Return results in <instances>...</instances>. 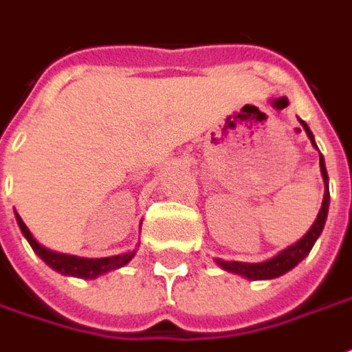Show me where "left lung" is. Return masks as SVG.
<instances>
[{
  "instance_id": "1",
  "label": "left lung",
  "mask_w": 352,
  "mask_h": 352,
  "mask_svg": "<svg viewBox=\"0 0 352 352\" xmlns=\"http://www.w3.org/2000/svg\"><path fill=\"white\" fill-rule=\"evenodd\" d=\"M301 125L303 129L309 135V139L313 142V146H316L314 142V137L309 129V125L305 124L301 120ZM320 171L322 177H324V184H326V190H324V200H322V208L318 211V217L314 221V225L309 228V232L296 242L294 245H289L286 250L272 257L269 261L265 263H238V261H223V259H217L219 267H223L225 270H230V272H236V274H242L245 278L250 280H270L276 278V276H282L286 274L287 270H292L296 267L297 263H301L309 255V252L313 250L316 238L320 236L322 228H324V223H326V217H328V206H330V188H328V171H326V166H324V158L320 154Z\"/></svg>"
}]
</instances>
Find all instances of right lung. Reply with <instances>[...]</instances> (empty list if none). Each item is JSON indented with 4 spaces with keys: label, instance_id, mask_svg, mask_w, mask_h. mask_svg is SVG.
Segmentation results:
<instances>
[{
    "label": "right lung",
    "instance_id": "obj_1",
    "mask_svg": "<svg viewBox=\"0 0 352 352\" xmlns=\"http://www.w3.org/2000/svg\"><path fill=\"white\" fill-rule=\"evenodd\" d=\"M14 215H16V223L21 227L22 234L26 236L28 244L32 245V250L38 253L39 257L47 263L51 269H55L56 272L78 276V278H97L99 274H104L108 270L120 269V267H124L133 259L135 252L122 253V255H114V257H102V259H83V257H74V255H65V253L49 252L34 240V236L30 234L28 227L24 225L21 215L19 213H14Z\"/></svg>",
    "mask_w": 352,
    "mask_h": 352
}]
</instances>
